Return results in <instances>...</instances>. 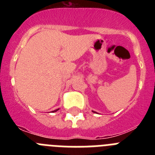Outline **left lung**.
<instances>
[{"mask_svg":"<svg viewBox=\"0 0 155 155\" xmlns=\"http://www.w3.org/2000/svg\"><path fill=\"white\" fill-rule=\"evenodd\" d=\"M93 113H95V112H94V111H93Z\"/></svg>","mask_w":155,"mask_h":155,"instance_id":"8db88e82","label":"left lung"}]
</instances>
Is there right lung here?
Returning <instances> with one entry per match:
<instances>
[{
  "label": "right lung",
  "mask_w": 155,
  "mask_h": 155,
  "mask_svg": "<svg viewBox=\"0 0 155 155\" xmlns=\"http://www.w3.org/2000/svg\"><path fill=\"white\" fill-rule=\"evenodd\" d=\"M57 110H59V109H56V110H54V111H53V113H54V112H57Z\"/></svg>",
  "instance_id": "obj_1"
}]
</instances>
